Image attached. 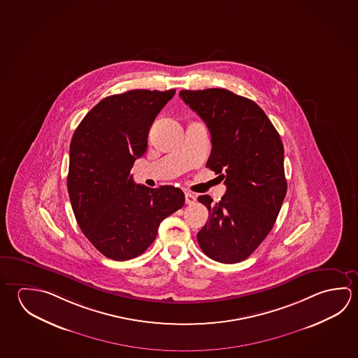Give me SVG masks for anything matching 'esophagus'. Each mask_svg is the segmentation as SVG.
I'll use <instances>...</instances> for the list:
<instances>
[{
  "instance_id": "1",
  "label": "esophagus",
  "mask_w": 358,
  "mask_h": 358,
  "mask_svg": "<svg viewBox=\"0 0 358 358\" xmlns=\"http://www.w3.org/2000/svg\"><path fill=\"white\" fill-rule=\"evenodd\" d=\"M185 201H186L187 205H194V202H196V196L187 192V194H185Z\"/></svg>"
}]
</instances>
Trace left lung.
I'll return each mask as SVG.
<instances>
[{
  "instance_id": "8db88e82",
  "label": "left lung",
  "mask_w": 358,
  "mask_h": 358,
  "mask_svg": "<svg viewBox=\"0 0 358 358\" xmlns=\"http://www.w3.org/2000/svg\"><path fill=\"white\" fill-rule=\"evenodd\" d=\"M180 96L206 123L213 143L206 166L226 185L215 205L208 194L197 199L210 213L199 244L215 262H243L268 236L287 194L282 139L255 101L230 90H181Z\"/></svg>"
}]
</instances>
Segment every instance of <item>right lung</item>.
<instances>
[{
    "instance_id": "obj_1",
    "label": "right lung",
    "mask_w": 358,
    "mask_h": 358,
    "mask_svg": "<svg viewBox=\"0 0 358 358\" xmlns=\"http://www.w3.org/2000/svg\"><path fill=\"white\" fill-rule=\"evenodd\" d=\"M176 90L136 89L99 101L70 143L68 191L78 225L117 262L145 252L159 224L185 205L175 186L136 185L131 170L147 151L152 123Z\"/></svg>"
}]
</instances>
